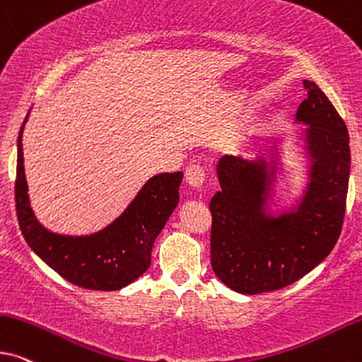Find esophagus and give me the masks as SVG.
I'll use <instances>...</instances> for the list:
<instances>
[{
    "label": "esophagus",
    "instance_id": "esophagus-1",
    "mask_svg": "<svg viewBox=\"0 0 362 362\" xmlns=\"http://www.w3.org/2000/svg\"><path fill=\"white\" fill-rule=\"evenodd\" d=\"M185 176H186L187 185L191 187H201L204 185L206 171L203 166H199V164H191V166L186 168Z\"/></svg>",
    "mask_w": 362,
    "mask_h": 362
}]
</instances>
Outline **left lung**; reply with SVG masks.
I'll use <instances>...</instances> for the list:
<instances>
[{"label": "left lung", "mask_w": 362, "mask_h": 362, "mask_svg": "<svg viewBox=\"0 0 362 362\" xmlns=\"http://www.w3.org/2000/svg\"><path fill=\"white\" fill-rule=\"evenodd\" d=\"M304 89L308 98L296 119L309 126L304 139L311 171L298 209L278 218L264 213L276 170L264 158L223 156L218 163L221 191L209 203L211 266L236 293L261 294L296 283L326 259L341 234L349 185V134L317 84L304 79Z\"/></svg>", "instance_id": "8db88e82"}]
</instances>
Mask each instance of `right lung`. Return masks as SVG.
Here are the masks:
<instances>
[{"label": "right lung", "instance_id": "obj_1", "mask_svg": "<svg viewBox=\"0 0 362 362\" xmlns=\"http://www.w3.org/2000/svg\"><path fill=\"white\" fill-rule=\"evenodd\" d=\"M26 119L18 134L15 201L28 246L61 278L79 288L116 291L133 283L151 264L154 239L180 201L182 173L153 176L124 213L101 231L89 236L54 234L37 223L28 198L21 143Z\"/></svg>", "mask_w": 362, "mask_h": 362}]
</instances>
